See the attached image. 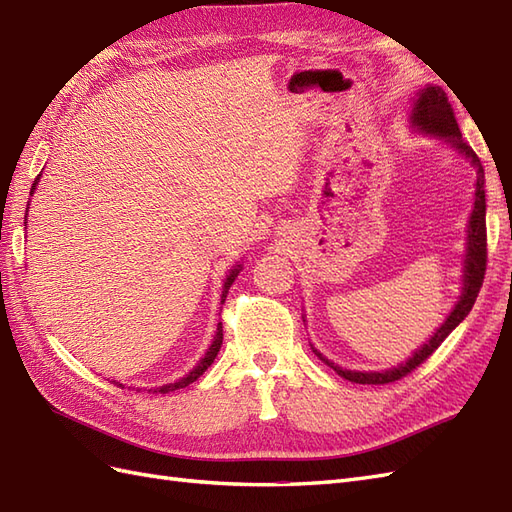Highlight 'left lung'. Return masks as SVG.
I'll list each match as a JSON object with an SVG mask.
<instances>
[{
	"instance_id": "left-lung-1",
	"label": "left lung",
	"mask_w": 512,
	"mask_h": 512,
	"mask_svg": "<svg viewBox=\"0 0 512 512\" xmlns=\"http://www.w3.org/2000/svg\"><path fill=\"white\" fill-rule=\"evenodd\" d=\"M411 119H413L415 127H419L422 131H428V134H437L448 142H452L476 170V201H474V209H471V218H469L465 287H463L461 300H458L456 307L452 309L448 320L441 324V329L430 337V342L424 344L422 350H417L409 361L398 365V368L385 370V372H350V370L337 368V365H333L329 359H324L320 352H316V355L326 365H329V368H333L339 376H344L346 381L359 383V385L393 383V381H400L402 376L411 374L413 370H417L419 365H422L432 355V352H435L443 344V339L448 337L456 329V326L467 318V313L471 311V307H474L476 298L480 294L484 272H487V201H484V168H482L480 157L463 140L461 129H458V123H456L454 110L448 101V95H445V90H441L439 86H428L422 90V93H419V97L415 99Z\"/></svg>"
}]
</instances>
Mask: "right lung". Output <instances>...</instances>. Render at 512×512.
Here are the masks:
<instances>
[{"label": "right lung", "mask_w": 512, "mask_h": 512, "mask_svg": "<svg viewBox=\"0 0 512 512\" xmlns=\"http://www.w3.org/2000/svg\"><path fill=\"white\" fill-rule=\"evenodd\" d=\"M38 177H41V175H38ZM38 177H36V179H34V183H32V192H34V188H36V181H38ZM238 270H240V268H235V270L229 274V277H227V283H225V294H222V303H225V298H227V290H229V287H231V283H233V279H235V274H238ZM220 346H222V324H218V329H216V337H214V344L209 346L207 355L201 359V363L196 365V368H194V370H192L188 376H183L181 381H177V383H170V385H164V387L157 389L155 393H168V391H173V389H179V387H188L190 383H194L196 378H199V376H201V374H203V372L209 368V365L214 363V359H216V355H218ZM116 385H119V383H116ZM121 387H123V385H121Z\"/></svg>", "instance_id": "add662e5"}]
</instances>
